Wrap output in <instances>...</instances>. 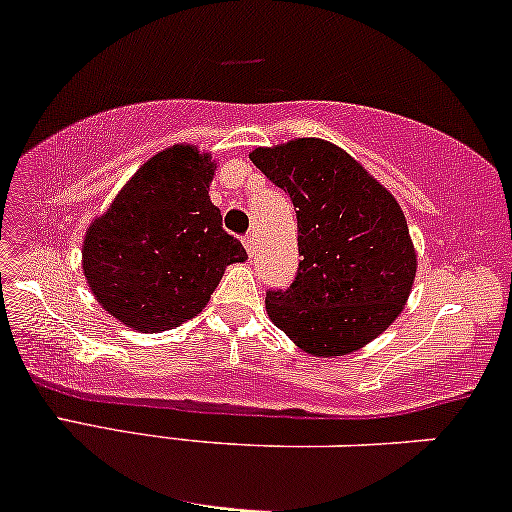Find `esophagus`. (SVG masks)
<instances>
[{
    "label": "esophagus",
    "mask_w": 512,
    "mask_h": 512,
    "mask_svg": "<svg viewBox=\"0 0 512 512\" xmlns=\"http://www.w3.org/2000/svg\"><path fill=\"white\" fill-rule=\"evenodd\" d=\"M244 249L249 251V254H254V249H256V240H254V232H249V235H244Z\"/></svg>",
    "instance_id": "34e87169"
}]
</instances>
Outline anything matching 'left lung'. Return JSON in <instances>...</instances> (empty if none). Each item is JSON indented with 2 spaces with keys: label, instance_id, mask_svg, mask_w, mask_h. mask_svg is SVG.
I'll return each mask as SVG.
<instances>
[{
  "label": "left lung",
  "instance_id": "8db88e82",
  "mask_svg": "<svg viewBox=\"0 0 512 512\" xmlns=\"http://www.w3.org/2000/svg\"><path fill=\"white\" fill-rule=\"evenodd\" d=\"M249 157L294 202L303 256L287 289L265 291L270 320L310 355L362 348L402 313L414 284L416 251L400 204L320 138Z\"/></svg>",
  "mask_w": 512,
  "mask_h": 512
}]
</instances>
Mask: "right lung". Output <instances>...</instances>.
Masks as SVG:
<instances>
[{
  "label": "right lung",
  "mask_w": 512,
  "mask_h": 512,
  "mask_svg": "<svg viewBox=\"0 0 512 512\" xmlns=\"http://www.w3.org/2000/svg\"><path fill=\"white\" fill-rule=\"evenodd\" d=\"M214 162L190 145L159 152L86 230L84 277L96 301L126 327L164 331L197 313L225 265L244 261L209 199Z\"/></svg>",
  "instance_id": "add662e5"
}]
</instances>
